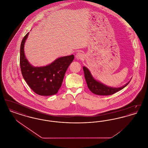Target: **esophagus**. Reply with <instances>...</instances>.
<instances>
[{
    "mask_svg": "<svg viewBox=\"0 0 148 148\" xmlns=\"http://www.w3.org/2000/svg\"><path fill=\"white\" fill-rule=\"evenodd\" d=\"M76 58L77 59H82L84 58V54L82 53H77V54H76Z\"/></svg>",
    "mask_w": 148,
    "mask_h": 148,
    "instance_id": "obj_1",
    "label": "esophagus"
}]
</instances>
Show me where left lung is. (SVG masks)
Masks as SVG:
<instances>
[{
  "instance_id": "8db88e82",
  "label": "left lung",
  "mask_w": 148,
  "mask_h": 148,
  "mask_svg": "<svg viewBox=\"0 0 148 148\" xmlns=\"http://www.w3.org/2000/svg\"><path fill=\"white\" fill-rule=\"evenodd\" d=\"M84 73L85 79L88 88L91 92L99 95H109L119 91L125 88L129 83L128 82L126 84L120 88H113L106 86L103 83L96 80L92 77V74L88 68L83 66Z\"/></svg>"
}]
</instances>
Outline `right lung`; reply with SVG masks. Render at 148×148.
Returning a JSON list of instances; mask_svg holds the SVG:
<instances>
[{
	"label": "right lung",
	"instance_id": "1",
	"mask_svg": "<svg viewBox=\"0 0 148 148\" xmlns=\"http://www.w3.org/2000/svg\"><path fill=\"white\" fill-rule=\"evenodd\" d=\"M28 34L25 35L21 45L20 66L23 77L36 94L42 96L54 95L62 86L65 73L74 59V55L59 58L46 66H33L24 54V44Z\"/></svg>",
	"mask_w": 148,
	"mask_h": 148
}]
</instances>
